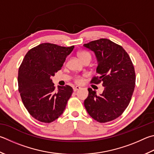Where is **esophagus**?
<instances>
[{"label": "esophagus", "instance_id": "esophagus-1", "mask_svg": "<svg viewBox=\"0 0 154 154\" xmlns=\"http://www.w3.org/2000/svg\"><path fill=\"white\" fill-rule=\"evenodd\" d=\"M79 89H81V88H80V87H79V86L74 87V88H73V91H77V90H79Z\"/></svg>", "mask_w": 154, "mask_h": 154}]
</instances>
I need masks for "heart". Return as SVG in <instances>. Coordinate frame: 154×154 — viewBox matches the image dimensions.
<instances>
[{"instance_id":"obj_1","label":"heart","mask_w":154,"mask_h":154,"mask_svg":"<svg viewBox=\"0 0 154 154\" xmlns=\"http://www.w3.org/2000/svg\"><path fill=\"white\" fill-rule=\"evenodd\" d=\"M77 56H78V57H79V59L82 60L83 63L84 62V61H85L86 60H91V54H89L88 52H86V51H82V52H78ZM82 82V79L80 77H77L75 78V82L76 83H80Z\"/></svg>"}]
</instances>
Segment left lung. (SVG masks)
I'll use <instances>...</instances> for the list:
<instances>
[{"mask_svg": "<svg viewBox=\"0 0 154 154\" xmlns=\"http://www.w3.org/2000/svg\"><path fill=\"white\" fill-rule=\"evenodd\" d=\"M94 52L97 61L96 72L91 83L103 82L104 90L100 96L88 88L84 101L88 114L99 122L116 119L129 104L135 85V72L129 56L122 46L102 38L83 44Z\"/></svg>", "mask_w": 154, "mask_h": 154, "instance_id": "obj_1", "label": "left lung"}]
</instances>
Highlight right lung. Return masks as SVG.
<instances>
[{
    "instance_id": "obj_1",
    "label": "right lung",
    "mask_w": 154,
    "mask_h": 154,
    "mask_svg": "<svg viewBox=\"0 0 154 154\" xmlns=\"http://www.w3.org/2000/svg\"><path fill=\"white\" fill-rule=\"evenodd\" d=\"M74 46L63 47L43 43L25 56L18 72V86L22 102L31 116L50 123L65 110L72 93L69 85L58 86V91L51 77L60 70Z\"/></svg>"
}]
</instances>
